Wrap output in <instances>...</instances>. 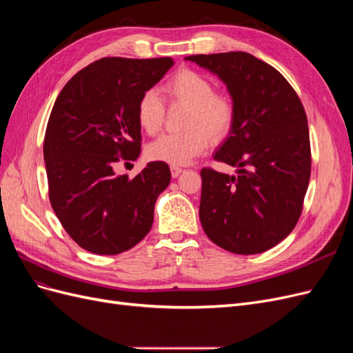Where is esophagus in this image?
I'll use <instances>...</instances> for the list:
<instances>
[{
  "instance_id": "esophagus-1",
  "label": "esophagus",
  "mask_w": 353,
  "mask_h": 353,
  "mask_svg": "<svg viewBox=\"0 0 353 353\" xmlns=\"http://www.w3.org/2000/svg\"><path fill=\"white\" fill-rule=\"evenodd\" d=\"M181 172H183V168H179V166H170V174H172L174 178L179 176Z\"/></svg>"
}]
</instances>
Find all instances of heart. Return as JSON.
<instances>
[{
	"label": "heart",
	"instance_id": "heart-1",
	"mask_svg": "<svg viewBox=\"0 0 353 353\" xmlns=\"http://www.w3.org/2000/svg\"><path fill=\"white\" fill-rule=\"evenodd\" d=\"M172 103L188 105L185 132L165 134L147 145L145 156L153 162L183 166L200 156L209 140L218 143L225 138L234 123V105L225 95L213 92V82L205 74L181 69L163 87ZM165 103L154 91H145L137 104V121L143 131L156 134L163 125Z\"/></svg>",
	"mask_w": 353,
	"mask_h": 353
}]
</instances>
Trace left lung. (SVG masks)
Wrapping results in <instances>:
<instances>
[{"label":"left lung","mask_w":353,"mask_h":353,"mask_svg":"<svg viewBox=\"0 0 353 353\" xmlns=\"http://www.w3.org/2000/svg\"><path fill=\"white\" fill-rule=\"evenodd\" d=\"M227 85L234 123L213 159L236 175L201 169L200 222L219 248L256 254L293 231L311 176L307 119L283 74L249 52L188 56Z\"/></svg>","instance_id":"left-lung-1"}]
</instances>
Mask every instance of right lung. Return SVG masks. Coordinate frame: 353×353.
Wrapping results in <instances>:
<instances>
[{"label":"right lung","mask_w":353,"mask_h":353,"mask_svg":"<svg viewBox=\"0 0 353 353\" xmlns=\"http://www.w3.org/2000/svg\"><path fill=\"white\" fill-rule=\"evenodd\" d=\"M172 66L170 57L101 59L59 94L44 138L50 201L85 250L126 252L153 225L154 203L170 183L169 166L148 162L130 179L116 175L114 165L140 156L138 100Z\"/></svg>","instance_id":"add662e5"}]
</instances>
